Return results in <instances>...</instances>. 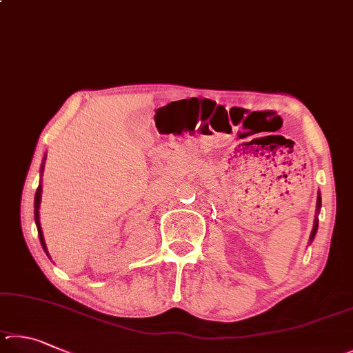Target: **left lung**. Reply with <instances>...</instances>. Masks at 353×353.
Listing matches in <instances>:
<instances>
[{
	"label": "left lung",
	"mask_w": 353,
	"mask_h": 353,
	"mask_svg": "<svg viewBox=\"0 0 353 353\" xmlns=\"http://www.w3.org/2000/svg\"><path fill=\"white\" fill-rule=\"evenodd\" d=\"M319 209H321V195H318V200H316V217H314V223H313V230H312V234H310V242H313L314 236H316V231H318V214H319Z\"/></svg>",
	"instance_id": "obj_1"
}]
</instances>
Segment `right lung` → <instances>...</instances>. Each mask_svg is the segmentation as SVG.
<instances>
[{"label": "right lung", "instance_id": "1", "mask_svg": "<svg viewBox=\"0 0 353 353\" xmlns=\"http://www.w3.org/2000/svg\"><path fill=\"white\" fill-rule=\"evenodd\" d=\"M41 172H43V165H41ZM40 203H41V184H40L39 189H37V192H35V201H34V209H35V211H34V217H35V225H37V230H39V237H40L41 246H43V250H45L46 254L49 256L48 248H46V243H45V237H43L41 225H40V212H39V209H40Z\"/></svg>", "mask_w": 353, "mask_h": 353}]
</instances>
